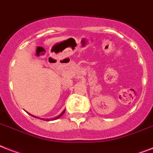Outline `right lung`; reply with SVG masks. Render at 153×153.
Instances as JSON below:
<instances>
[{
	"mask_svg": "<svg viewBox=\"0 0 153 153\" xmlns=\"http://www.w3.org/2000/svg\"><path fill=\"white\" fill-rule=\"evenodd\" d=\"M64 112H65V111H63V112L61 113V114H60V115H58V116H56V117L53 118V119H52V120H57V119H59V118H60L62 116V115H64ZM46 121H48V120H46Z\"/></svg>",
	"mask_w": 153,
	"mask_h": 153,
	"instance_id": "1",
	"label": "right lung"
}]
</instances>
